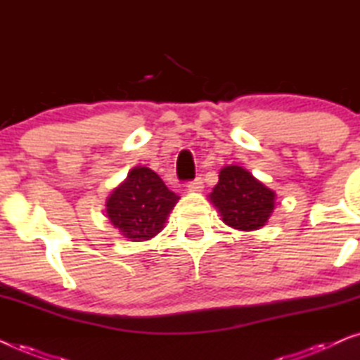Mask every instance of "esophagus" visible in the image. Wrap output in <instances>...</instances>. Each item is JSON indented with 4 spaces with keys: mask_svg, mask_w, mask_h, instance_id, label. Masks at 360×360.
Returning a JSON list of instances; mask_svg holds the SVG:
<instances>
[{
    "mask_svg": "<svg viewBox=\"0 0 360 360\" xmlns=\"http://www.w3.org/2000/svg\"><path fill=\"white\" fill-rule=\"evenodd\" d=\"M186 186H188L190 191H201L205 185H203V180H201V176H196V179L193 181H190Z\"/></svg>",
    "mask_w": 360,
    "mask_h": 360,
    "instance_id": "1",
    "label": "esophagus"
}]
</instances>
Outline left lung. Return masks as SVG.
Wrapping results in <instances>:
<instances>
[{
  "instance_id": "8db88e82",
  "label": "left lung",
  "mask_w": 360,
  "mask_h": 360,
  "mask_svg": "<svg viewBox=\"0 0 360 360\" xmlns=\"http://www.w3.org/2000/svg\"><path fill=\"white\" fill-rule=\"evenodd\" d=\"M218 185L208 201L229 228L257 231L269 223L275 210V191L255 179L240 165H224L219 170Z\"/></svg>"
}]
</instances>
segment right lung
<instances>
[{
  "mask_svg": "<svg viewBox=\"0 0 360 360\" xmlns=\"http://www.w3.org/2000/svg\"><path fill=\"white\" fill-rule=\"evenodd\" d=\"M180 196L167 188L149 167H132L129 174L106 198V218L122 238L142 243L165 228Z\"/></svg>",
  "mask_w": 360,
  "mask_h": 360,
  "instance_id": "right-lung-1",
  "label": "right lung"
}]
</instances>
